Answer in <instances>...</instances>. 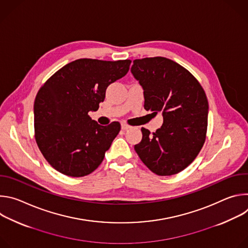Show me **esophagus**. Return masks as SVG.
I'll return each instance as SVG.
<instances>
[{"mask_svg": "<svg viewBox=\"0 0 248 248\" xmlns=\"http://www.w3.org/2000/svg\"><path fill=\"white\" fill-rule=\"evenodd\" d=\"M130 127H131L130 125H128V124H124V123L122 124V129H124V130H127V129H129Z\"/></svg>", "mask_w": 248, "mask_h": 248, "instance_id": "1", "label": "esophagus"}]
</instances>
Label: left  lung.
Segmentation results:
<instances>
[{
	"label": "left lung",
	"instance_id": "left-lung-1",
	"mask_svg": "<svg viewBox=\"0 0 248 248\" xmlns=\"http://www.w3.org/2000/svg\"><path fill=\"white\" fill-rule=\"evenodd\" d=\"M130 72L143 88L144 109L163 115L152 134L144 127L134 149L158 175L185 170L196 158L206 138L208 100L197 79L175 62L163 57L134 60Z\"/></svg>",
	"mask_w": 248,
	"mask_h": 248
}]
</instances>
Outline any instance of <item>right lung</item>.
I'll return each mask as SVG.
<instances>
[{"mask_svg": "<svg viewBox=\"0 0 248 248\" xmlns=\"http://www.w3.org/2000/svg\"><path fill=\"white\" fill-rule=\"evenodd\" d=\"M130 62L79 59L59 69L40 88L34 102L35 139L55 170L79 178L102 163L121 124L100 125L88 113L99 109L106 89L127 74Z\"/></svg>", "mask_w": 248, "mask_h": 248, "instance_id": "obj_1", "label": "right lung"}]
</instances>
